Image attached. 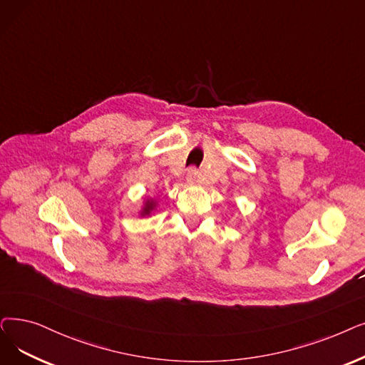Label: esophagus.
Listing matches in <instances>:
<instances>
[{"instance_id": "1", "label": "esophagus", "mask_w": 365, "mask_h": 365, "mask_svg": "<svg viewBox=\"0 0 365 365\" xmlns=\"http://www.w3.org/2000/svg\"><path fill=\"white\" fill-rule=\"evenodd\" d=\"M197 176H198L197 168L191 167V168L187 170V173H186V182H187V183H194L195 179H197Z\"/></svg>"}]
</instances>
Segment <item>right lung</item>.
Returning <instances> with one entry per match:
<instances>
[{"label": "right lung", "mask_w": 365, "mask_h": 365, "mask_svg": "<svg viewBox=\"0 0 365 365\" xmlns=\"http://www.w3.org/2000/svg\"><path fill=\"white\" fill-rule=\"evenodd\" d=\"M153 210H155V201H153V200H148V201L145 202L143 210L140 212V215H141V216H149Z\"/></svg>", "instance_id": "add662e5"}]
</instances>
